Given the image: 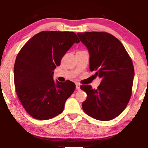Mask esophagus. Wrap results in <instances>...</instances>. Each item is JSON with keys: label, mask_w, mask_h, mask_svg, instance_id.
Segmentation results:
<instances>
[{"label": "esophagus", "mask_w": 148, "mask_h": 148, "mask_svg": "<svg viewBox=\"0 0 148 148\" xmlns=\"http://www.w3.org/2000/svg\"><path fill=\"white\" fill-rule=\"evenodd\" d=\"M76 88L77 90H80V84L79 83H76Z\"/></svg>", "instance_id": "obj_1"}]
</instances>
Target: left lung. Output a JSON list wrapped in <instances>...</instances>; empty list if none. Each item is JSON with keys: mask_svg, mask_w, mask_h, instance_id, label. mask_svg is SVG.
Segmentation results:
<instances>
[{"mask_svg": "<svg viewBox=\"0 0 148 148\" xmlns=\"http://www.w3.org/2000/svg\"><path fill=\"white\" fill-rule=\"evenodd\" d=\"M77 35L88 50L90 71H96L102 79L97 89L88 84L81 86L87 93L83 109L98 120H111L129 102L134 77L132 61L121 42L111 34L88 32Z\"/></svg>", "mask_w": 148, "mask_h": 148, "instance_id": "left-lung-1", "label": "left lung"}]
</instances>
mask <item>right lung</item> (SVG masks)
<instances>
[{
	"label": "right lung",
	"instance_id": "right-lung-1",
	"mask_svg": "<svg viewBox=\"0 0 148 148\" xmlns=\"http://www.w3.org/2000/svg\"><path fill=\"white\" fill-rule=\"evenodd\" d=\"M79 42L73 32L43 31L28 40L19 52L14 66L16 92L33 118L47 120L64 111L76 85L69 80L55 81L53 71L72 45Z\"/></svg>",
	"mask_w": 148,
	"mask_h": 148
}]
</instances>
